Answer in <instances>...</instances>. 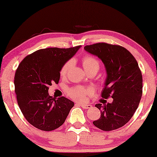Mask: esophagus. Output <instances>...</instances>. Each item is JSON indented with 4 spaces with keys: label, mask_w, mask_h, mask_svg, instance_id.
I'll list each match as a JSON object with an SVG mask.
<instances>
[{
    "label": "esophagus",
    "mask_w": 157,
    "mask_h": 157,
    "mask_svg": "<svg viewBox=\"0 0 157 157\" xmlns=\"http://www.w3.org/2000/svg\"><path fill=\"white\" fill-rule=\"evenodd\" d=\"M81 107L84 109H91L92 106L91 104H81Z\"/></svg>",
    "instance_id": "obj_1"
}]
</instances>
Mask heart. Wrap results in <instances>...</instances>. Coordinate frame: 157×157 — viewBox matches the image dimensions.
Wrapping results in <instances>:
<instances>
[{
  "instance_id": "obj_1",
  "label": "heart",
  "mask_w": 157,
  "mask_h": 157,
  "mask_svg": "<svg viewBox=\"0 0 157 157\" xmlns=\"http://www.w3.org/2000/svg\"><path fill=\"white\" fill-rule=\"evenodd\" d=\"M82 64L83 68L87 72L91 71L92 70H98L100 67V63L96 58L91 56H86L83 57L82 59ZM73 65V61L70 60L66 62V63L63 66L61 70V76H66L68 71L71 68ZM92 91L89 88H84L82 86H74L68 90V95H69L72 98L75 100L79 101H83L86 99V96L90 95L91 94Z\"/></svg>"
}]
</instances>
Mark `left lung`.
Returning <instances> with one entry per match:
<instances>
[{
  "instance_id": "obj_1",
  "label": "left lung",
  "mask_w": 157,
  "mask_h": 157,
  "mask_svg": "<svg viewBox=\"0 0 157 157\" xmlns=\"http://www.w3.org/2000/svg\"><path fill=\"white\" fill-rule=\"evenodd\" d=\"M84 49L104 64L107 76L101 96L113 98L112 103L95 105L101 117L94 125L103 131L117 129L132 119L142 96V75L138 63L129 51L117 45L98 43Z\"/></svg>"
}]
</instances>
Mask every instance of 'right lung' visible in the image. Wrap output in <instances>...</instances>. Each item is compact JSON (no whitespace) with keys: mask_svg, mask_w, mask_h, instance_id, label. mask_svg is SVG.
<instances>
[{"mask_svg":"<svg viewBox=\"0 0 157 157\" xmlns=\"http://www.w3.org/2000/svg\"><path fill=\"white\" fill-rule=\"evenodd\" d=\"M81 47L40 49L19 64L14 77L17 101L25 119L38 129L60 127L74 106L63 96L55 99L49 96L48 87L59 83L61 68Z\"/></svg>","mask_w":157,"mask_h":157,"instance_id":"obj_1","label":"right lung"}]
</instances>
